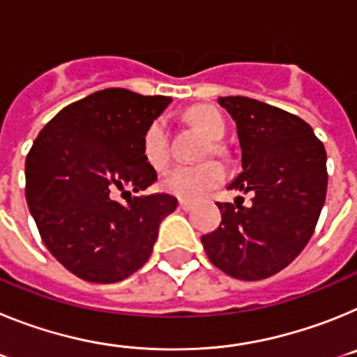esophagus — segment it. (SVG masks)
Returning a JSON list of instances; mask_svg holds the SVG:
<instances>
[{
	"label": "esophagus",
	"instance_id": "1",
	"mask_svg": "<svg viewBox=\"0 0 357 357\" xmlns=\"http://www.w3.org/2000/svg\"><path fill=\"white\" fill-rule=\"evenodd\" d=\"M178 207H181L182 211L193 209V202H189V200H181V202H178Z\"/></svg>",
	"mask_w": 357,
	"mask_h": 357
}]
</instances>
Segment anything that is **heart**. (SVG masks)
I'll list each match as a JSON object with an SVG mask.
<instances>
[{
	"label": "heart",
	"instance_id": "obj_1",
	"mask_svg": "<svg viewBox=\"0 0 357 357\" xmlns=\"http://www.w3.org/2000/svg\"><path fill=\"white\" fill-rule=\"evenodd\" d=\"M189 121L197 125L211 139L206 153H222V144L218 139L225 135L227 125L223 116L213 107H195L189 110ZM143 157L151 168H164L169 160V135L168 125L162 118H157L150 123L143 134ZM225 178V169L222 164L207 160L197 166H175L164 173L160 178V188L166 193L173 195L182 200H198L206 197L213 189L222 184Z\"/></svg>",
	"mask_w": 357,
	"mask_h": 357
}]
</instances>
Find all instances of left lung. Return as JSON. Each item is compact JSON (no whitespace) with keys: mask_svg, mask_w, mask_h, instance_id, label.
Returning <instances> with one entry per match:
<instances>
[{"mask_svg":"<svg viewBox=\"0 0 357 357\" xmlns=\"http://www.w3.org/2000/svg\"><path fill=\"white\" fill-rule=\"evenodd\" d=\"M236 121L241 173L229 189L254 193L252 206L218 204L222 223L202 236L211 263L227 275L261 280L304 250L327 193V155L304 119L245 96L218 98Z\"/></svg>","mask_w":357,"mask_h":357,"instance_id":"1","label":"left lung"}]
</instances>
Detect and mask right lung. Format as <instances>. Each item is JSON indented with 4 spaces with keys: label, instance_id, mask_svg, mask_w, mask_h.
Wrapping results in <instances>:
<instances>
[{
    "label": "right lung",
    "instance_id": "add662e5",
    "mask_svg": "<svg viewBox=\"0 0 357 357\" xmlns=\"http://www.w3.org/2000/svg\"><path fill=\"white\" fill-rule=\"evenodd\" d=\"M169 103L168 96L98 91L64 107L28 151V209L46 248L80 279L110 284L137 272L160 222L176 209L166 193L132 197L127 206L112 198L157 181L141 143Z\"/></svg>",
    "mask_w": 357,
    "mask_h": 357
}]
</instances>
